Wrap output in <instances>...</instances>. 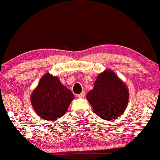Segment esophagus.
I'll use <instances>...</instances> for the list:
<instances>
[{"mask_svg": "<svg viewBox=\"0 0 160 160\" xmlns=\"http://www.w3.org/2000/svg\"><path fill=\"white\" fill-rule=\"evenodd\" d=\"M85 96V91H82V93H81L78 94V98H82L84 97Z\"/></svg>", "mask_w": 160, "mask_h": 160, "instance_id": "esophagus-1", "label": "esophagus"}]
</instances>
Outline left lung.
I'll use <instances>...</instances> for the list:
<instances>
[{"label": "left lung", "mask_w": 160, "mask_h": 160, "mask_svg": "<svg viewBox=\"0 0 160 160\" xmlns=\"http://www.w3.org/2000/svg\"><path fill=\"white\" fill-rule=\"evenodd\" d=\"M94 113L103 120H114L122 115L129 100L125 83L109 69L97 76L93 90L86 96Z\"/></svg>", "instance_id": "1"}]
</instances>
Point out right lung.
I'll list each match as a JSON object with an SVG mask.
<instances>
[{
  "label": "right lung",
  "mask_w": 160,
  "mask_h": 160,
  "mask_svg": "<svg viewBox=\"0 0 160 160\" xmlns=\"http://www.w3.org/2000/svg\"><path fill=\"white\" fill-rule=\"evenodd\" d=\"M75 96L57 76L49 72L40 78L30 96L33 109L45 120L57 121L66 113Z\"/></svg>",
  "instance_id": "obj_1"
}]
</instances>
